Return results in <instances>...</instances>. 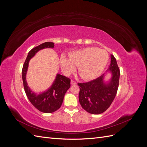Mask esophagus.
<instances>
[{"label":"esophagus","instance_id":"34e87169","mask_svg":"<svg viewBox=\"0 0 147 147\" xmlns=\"http://www.w3.org/2000/svg\"><path fill=\"white\" fill-rule=\"evenodd\" d=\"M70 83H71V84H72V85H75V84H76V82H74V80H71Z\"/></svg>","mask_w":147,"mask_h":147}]
</instances>
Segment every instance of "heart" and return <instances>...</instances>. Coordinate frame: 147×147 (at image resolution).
Returning <instances> with one entry per match:
<instances>
[{"label": "heart", "instance_id": "1", "mask_svg": "<svg viewBox=\"0 0 147 147\" xmlns=\"http://www.w3.org/2000/svg\"><path fill=\"white\" fill-rule=\"evenodd\" d=\"M109 56L104 50L88 47L73 51L69 58L62 56L60 65L64 74L70 75L78 66V72L84 80H91L98 77L108 63Z\"/></svg>", "mask_w": 147, "mask_h": 147}]
</instances>
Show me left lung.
<instances>
[{
  "mask_svg": "<svg viewBox=\"0 0 147 147\" xmlns=\"http://www.w3.org/2000/svg\"><path fill=\"white\" fill-rule=\"evenodd\" d=\"M107 73L111 74L108 82L104 80ZM120 72L117 60L111 55L109 68L100 77L86 83H78L80 86L79 102L87 112L98 115L104 112L112 103L119 85Z\"/></svg>",
  "mask_w": 147,
  "mask_h": 147,
  "instance_id": "left-lung-1",
  "label": "left lung"
}]
</instances>
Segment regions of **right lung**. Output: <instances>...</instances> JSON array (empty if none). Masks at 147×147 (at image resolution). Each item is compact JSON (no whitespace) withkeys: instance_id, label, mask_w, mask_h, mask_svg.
<instances>
[{"instance_id":"obj_1","label":"right lung","mask_w":147,"mask_h":147,"mask_svg":"<svg viewBox=\"0 0 147 147\" xmlns=\"http://www.w3.org/2000/svg\"><path fill=\"white\" fill-rule=\"evenodd\" d=\"M55 43L45 42L31 50L26 57L22 70V77L24 91L28 98L35 108L43 113H53L58 110L63 104L64 97L70 87V80L63 75L57 74L55 81L47 90L39 94L30 90L26 81L29 61L40 50L45 48H53Z\"/></svg>"}]
</instances>
